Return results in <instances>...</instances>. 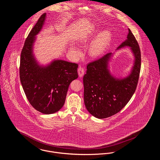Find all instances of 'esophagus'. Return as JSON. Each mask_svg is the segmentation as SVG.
Here are the masks:
<instances>
[{
    "instance_id": "1",
    "label": "esophagus",
    "mask_w": 160,
    "mask_h": 160,
    "mask_svg": "<svg viewBox=\"0 0 160 160\" xmlns=\"http://www.w3.org/2000/svg\"><path fill=\"white\" fill-rule=\"evenodd\" d=\"M84 73H85V70H84V69H83V68H82V67H80V68L78 69V74L79 77H83V75H84Z\"/></svg>"
}]
</instances>
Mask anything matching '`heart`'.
<instances>
[{
	"label": "heart",
	"mask_w": 160,
	"mask_h": 160,
	"mask_svg": "<svg viewBox=\"0 0 160 160\" xmlns=\"http://www.w3.org/2000/svg\"><path fill=\"white\" fill-rule=\"evenodd\" d=\"M96 33V30L94 27L88 26L79 32L77 40L79 44H85L95 35ZM111 38L112 33L109 29H104L99 32L89 47L88 52L89 55L92 57H97L100 55L110 44ZM70 51L76 57L80 55V50L75 46H71Z\"/></svg>",
	"instance_id": "b5f03b06"
}]
</instances>
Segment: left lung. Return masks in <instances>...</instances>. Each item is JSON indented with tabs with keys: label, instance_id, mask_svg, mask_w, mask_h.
<instances>
[{
	"label": "left lung",
	"instance_id": "left-lung-1",
	"mask_svg": "<svg viewBox=\"0 0 160 160\" xmlns=\"http://www.w3.org/2000/svg\"><path fill=\"white\" fill-rule=\"evenodd\" d=\"M130 48L134 60L130 72L116 78L109 70L111 58L119 49ZM141 69V52L135 37L128 28L127 39L114 53H109L87 66L83 77L84 102L88 112L98 119L118 113L129 102L138 84Z\"/></svg>",
	"mask_w": 160,
	"mask_h": 160
}]
</instances>
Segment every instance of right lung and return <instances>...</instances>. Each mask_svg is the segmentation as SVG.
I'll list each match as a JSON object with an SVG mask.
<instances>
[{"mask_svg": "<svg viewBox=\"0 0 160 160\" xmlns=\"http://www.w3.org/2000/svg\"><path fill=\"white\" fill-rule=\"evenodd\" d=\"M46 19L44 13L25 40L21 52L19 73L22 86L31 105L43 114H50L58 111L64 105L70 83L78 78V64L53 59L44 65L37 60L34 45Z\"/></svg>", "mask_w": 160, "mask_h": 160, "instance_id": "obj_1", "label": "right lung"}]
</instances>
